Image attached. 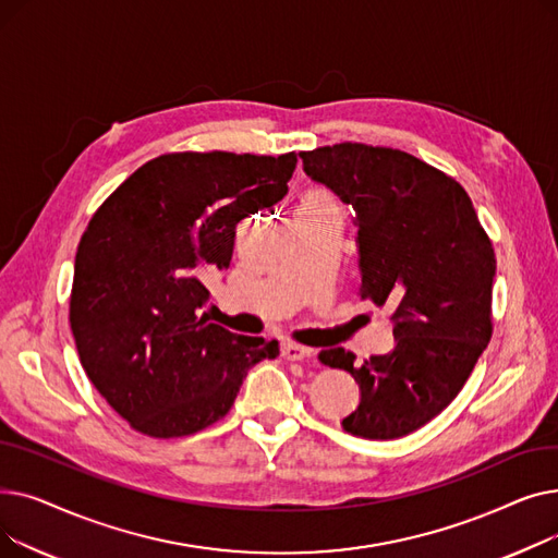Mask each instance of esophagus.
<instances>
[{"instance_id":"obj_1","label":"esophagus","mask_w":558,"mask_h":558,"mask_svg":"<svg viewBox=\"0 0 558 558\" xmlns=\"http://www.w3.org/2000/svg\"><path fill=\"white\" fill-rule=\"evenodd\" d=\"M310 355H312V350L305 345H299V343H282L280 345V357L287 362H301Z\"/></svg>"}]
</instances>
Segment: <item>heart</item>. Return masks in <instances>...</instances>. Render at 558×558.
<instances>
[{
    "label": "heart",
    "mask_w": 558,
    "mask_h": 558,
    "mask_svg": "<svg viewBox=\"0 0 558 558\" xmlns=\"http://www.w3.org/2000/svg\"><path fill=\"white\" fill-rule=\"evenodd\" d=\"M320 213H337L341 215V205L337 194L326 185H312L301 196L299 215H320Z\"/></svg>",
    "instance_id": "b5f03b06"
}]
</instances>
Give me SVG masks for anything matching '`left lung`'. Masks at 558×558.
Segmentation results:
<instances>
[{
	"label": "left lung",
	"mask_w": 558,
	"mask_h": 558,
	"mask_svg": "<svg viewBox=\"0 0 558 558\" xmlns=\"http://www.w3.org/2000/svg\"><path fill=\"white\" fill-rule=\"evenodd\" d=\"M305 171L357 213L360 299L391 305L396 348L355 364L343 348L318 362L355 377L362 400L343 418L353 436L416 432L457 398L493 335L495 251L471 196L416 156L341 142L301 151Z\"/></svg>",
	"instance_id": "1"
}]
</instances>
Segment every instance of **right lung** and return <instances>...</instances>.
Instances as JSON below:
<instances>
[{
    "label": "right lung",
    "mask_w": 558,
    "mask_h": 558,
    "mask_svg": "<svg viewBox=\"0 0 558 558\" xmlns=\"http://www.w3.org/2000/svg\"><path fill=\"white\" fill-rule=\"evenodd\" d=\"M296 154H165L93 215L74 259L70 326L95 389L154 438L221 421L278 341L210 324L203 280L230 267L234 230L287 194Z\"/></svg>",
    "instance_id": "right-lung-1"
}]
</instances>
